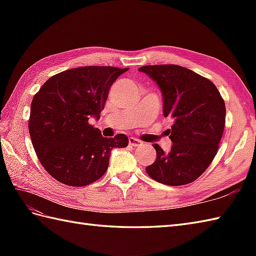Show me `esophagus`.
<instances>
[{
	"mask_svg": "<svg viewBox=\"0 0 256 256\" xmlns=\"http://www.w3.org/2000/svg\"><path fill=\"white\" fill-rule=\"evenodd\" d=\"M128 143H130V145L134 146V148H138V146L142 145V142H140V140L135 138H128Z\"/></svg>",
	"mask_w": 256,
	"mask_h": 256,
	"instance_id": "obj_1",
	"label": "esophagus"
}]
</instances>
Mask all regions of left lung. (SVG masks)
I'll return each instance as SVG.
<instances>
[{"mask_svg": "<svg viewBox=\"0 0 256 256\" xmlns=\"http://www.w3.org/2000/svg\"><path fill=\"white\" fill-rule=\"evenodd\" d=\"M158 84L162 113L172 121L168 130L172 146L165 153L154 144L156 160L148 176L168 186H182L202 175L219 148L226 123V104L216 86L202 76L177 64L143 66Z\"/></svg>", "mask_w": 256, "mask_h": 256, "instance_id": "1", "label": "left lung"}]
</instances>
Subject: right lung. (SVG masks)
I'll list each match as a JSON object with an SVG mask.
<instances>
[{
  "mask_svg": "<svg viewBox=\"0 0 256 256\" xmlns=\"http://www.w3.org/2000/svg\"><path fill=\"white\" fill-rule=\"evenodd\" d=\"M128 68L86 66L52 76L32 98L28 130L40 164L56 180L72 187L104 175L110 153L128 138H103L89 123L100 118L108 91Z\"/></svg>",
  "mask_w": 256,
  "mask_h": 256,
  "instance_id": "right-lung-1",
  "label": "right lung"
}]
</instances>
